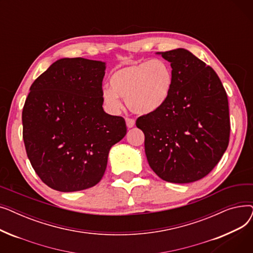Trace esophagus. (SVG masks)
<instances>
[{
	"mask_svg": "<svg viewBox=\"0 0 253 253\" xmlns=\"http://www.w3.org/2000/svg\"><path fill=\"white\" fill-rule=\"evenodd\" d=\"M126 125H127V127H128V128H132V127H134V125H135V121H134L133 119L127 118V119H126Z\"/></svg>",
	"mask_w": 253,
	"mask_h": 253,
	"instance_id": "34e87169",
	"label": "esophagus"
}]
</instances>
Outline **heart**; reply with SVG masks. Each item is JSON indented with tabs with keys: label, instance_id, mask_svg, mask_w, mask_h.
Here are the masks:
<instances>
[{
	"label": "heart",
	"instance_id": "1",
	"mask_svg": "<svg viewBox=\"0 0 253 253\" xmlns=\"http://www.w3.org/2000/svg\"><path fill=\"white\" fill-rule=\"evenodd\" d=\"M173 70L163 59L132 62L116 70L110 86L101 90V99L110 113L122 109L121 97L138 115H149L162 109L173 87Z\"/></svg>",
	"mask_w": 253,
	"mask_h": 253
}]
</instances>
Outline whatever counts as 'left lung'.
I'll use <instances>...</instances> for the list:
<instances>
[{"instance_id": "left-lung-1", "label": "left lung", "mask_w": 253, "mask_h": 253, "mask_svg": "<svg viewBox=\"0 0 253 253\" xmlns=\"http://www.w3.org/2000/svg\"><path fill=\"white\" fill-rule=\"evenodd\" d=\"M170 62L173 87L156 113L139 117L150 167L168 182L189 183L206 176L229 144L228 96L213 69L192 52H157Z\"/></svg>"}]
</instances>
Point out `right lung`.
<instances>
[{"label":"right lung","mask_w":253,"mask_h":253,"mask_svg":"<svg viewBox=\"0 0 253 253\" xmlns=\"http://www.w3.org/2000/svg\"><path fill=\"white\" fill-rule=\"evenodd\" d=\"M105 69L99 60L61 58L30 88L23 141L36 173L53 190L77 192L98 183L111 148L126 135L125 120L102 108Z\"/></svg>","instance_id":"add662e5"}]
</instances>
